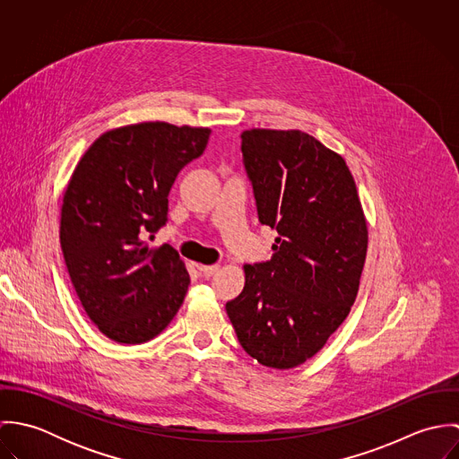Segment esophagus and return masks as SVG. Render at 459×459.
<instances>
[{
  "mask_svg": "<svg viewBox=\"0 0 459 459\" xmlns=\"http://www.w3.org/2000/svg\"><path fill=\"white\" fill-rule=\"evenodd\" d=\"M197 268H199V272H201L204 277H210V275H213V273L219 270V264H199Z\"/></svg>",
  "mask_w": 459,
  "mask_h": 459,
  "instance_id": "esophagus-1",
  "label": "esophagus"
}]
</instances>
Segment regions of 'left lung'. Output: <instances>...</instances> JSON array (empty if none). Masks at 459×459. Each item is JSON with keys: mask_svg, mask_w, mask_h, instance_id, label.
<instances>
[{"mask_svg": "<svg viewBox=\"0 0 459 459\" xmlns=\"http://www.w3.org/2000/svg\"><path fill=\"white\" fill-rule=\"evenodd\" d=\"M258 221L277 231L272 258L246 264L226 304L242 348L290 369L324 348L355 302L368 226L344 159L300 131L240 134Z\"/></svg>", "mask_w": 459, "mask_h": 459, "instance_id": "left-lung-1", "label": "left lung"}]
</instances>
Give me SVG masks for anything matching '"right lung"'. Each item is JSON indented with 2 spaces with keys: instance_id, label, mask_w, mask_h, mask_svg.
<instances>
[{
  "instance_id": "obj_1",
  "label": "right lung",
  "mask_w": 459,
  "mask_h": 459,
  "mask_svg": "<svg viewBox=\"0 0 459 459\" xmlns=\"http://www.w3.org/2000/svg\"><path fill=\"white\" fill-rule=\"evenodd\" d=\"M210 129L137 124L102 134L68 182L60 244L75 293L109 339H153L178 313L191 277L178 253L144 238L168 222L178 173L203 155Z\"/></svg>"
}]
</instances>
